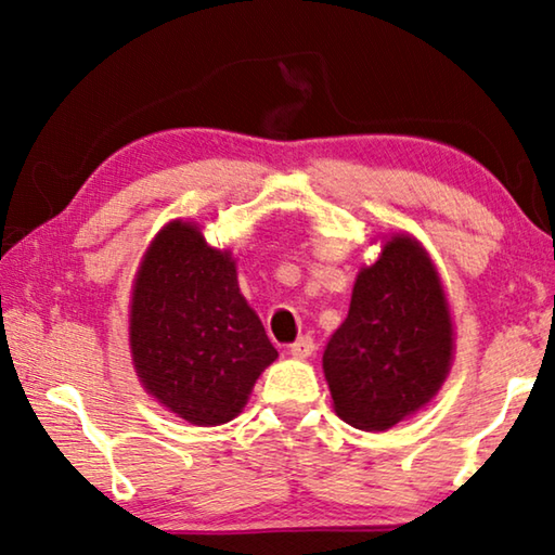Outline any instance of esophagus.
Returning a JSON list of instances; mask_svg holds the SVG:
<instances>
[{
  "label": "esophagus",
  "mask_w": 555,
  "mask_h": 555,
  "mask_svg": "<svg viewBox=\"0 0 555 555\" xmlns=\"http://www.w3.org/2000/svg\"><path fill=\"white\" fill-rule=\"evenodd\" d=\"M291 354L296 357V360H306V357H311L313 352H315V343H313V337L311 335H304V337H298V340L291 345V350H288Z\"/></svg>",
  "instance_id": "obj_1"
}]
</instances>
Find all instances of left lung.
Listing matches in <instances>:
<instances>
[{
	"mask_svg": "<svg viewBox=\"0 0 555 555\" xmlns=\"http://www.w3.org/2000/svg\"><path fill=\"white\" fill-rule=\"evenodd\" d=\"M450 364L443 281L418 240L393 234L357 274L350 313L323 352L335 413L360 430H387L436 397Z\"/></svg>",
	"mask_w": 555,
	"mask_h": 555,
	"instance_id": "1",
	"label": "left lung"
}]
</instances>
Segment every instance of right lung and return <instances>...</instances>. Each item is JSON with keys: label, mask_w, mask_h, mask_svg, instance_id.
<instances>
[{"label": "right lung", "mask_w": 555, "mask_h": 555, "mask_svg": "<svg viewBox=\"0 0 555 555\" xmlns=\"http://www.w3.org/2000/svg\"><path fill=\"white\" fill-rule=\"evenodd\" d=\"M129 347L144 389L193 426L228 424L279 352L240 294L228 249L173 220L149 244L129 304Z\"/></svg>", "instance_id": "obj_1"}]
</instances>
